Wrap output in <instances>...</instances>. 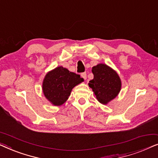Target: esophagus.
Listing matches in <instances>:
<instances>
[{"instance_id":"34e87169","label":"esophagus","mask_w":158,"mask_h":158,"mask_svg":"<svg viewBox=\"0 0 158 158\" xmlns=\"http://www.w3.org/2000/svg\"><path fill=\"white\" fill-rule=\"evenodd\" d=\"M81 77H83L84 80H86V78H87V74H86V73H81Z\"/></svg>"}]
</instances>
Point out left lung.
<instances>
[{"instance_id":"left-lung-1","label":"left lung","mask_w":158,"mask_h":158,"mask_svg":"<svg viewBox=\"0 0 158 158\" xmlns=\"http://www.w3.org/2000/svg\"><path fill=\"white\" fill-rule=\"evenodd\" d=\"M94 79L88 85L92 88L97 100L107 104L115 98L122 88V82L115 70L105 64H98L92 68Z\"/></svg>"}]
</instances>
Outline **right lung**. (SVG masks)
Instances as JSON below:
<instances>
[{
	"instance_id": "right-lung-1",
	"label": "right lung",
	"mask_w": 158,
	"mask_h": 158,
	"mask_svg": "<svg viewBox=\"0 0 158 158\" xmlns=\"http://www.w3.org/2000/svg\"><path fill=\"white\" fill-rule=\"evenodd\" d=\"M84 81L81 75L60 66L45 75L42 84L44 96L52 104L61 106L70 96L72 89Z\"/></svg>"
}]
</instances>
